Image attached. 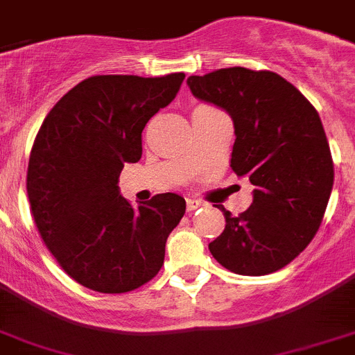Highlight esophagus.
<instances>
[{
  "instance_id": "34e87169",
  "label": "esophagus",
  "mask_w": 355,
  "mask_h": 355,
  "mask_svg": "<svg viewBox=\"0 0 355 355\" xmlns=\"http://www.w3.org/2000/svg\"><path fill=\"white\" fill-rule=\"evenodd\" d=\"M202 207V202L198 201V199H187V208H189V211H193V210H198V208Z\"/></svg>"
}]
</instances>
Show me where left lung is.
Returning <instances> with one entry per match:
<instances>
[{
	"mask_svg": "<svg viewBox=\"0 0 355 355\" xmlns=\"http://www.w3.org/2000/svg\"><path fill=\"white\" fill-rule=\"evenodd\" d=\"M196 98L232 116V168L248 178L253 202L241 215L224 207L226 226L208 244L230 271L262 277L286 268L316 235L334 165L322 120L313 104L272 71L224 68L187 80Z\"/></svg>",
	"mask_w": 355,
	"mask_h": 355,
	"instance_id": "1",
	"label": "left lung"
}]
</instances>
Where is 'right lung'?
Wrapping results in <instances>:
<instances>
[{"instance_id": "1", "label": "right lung", "mask_w": 355, "mask_h": 355, "mask_svg": "<svg viewBox=\"0 0 355 355\" xmlns=\"http://www.w3.org/2000/svg\"><path fill=\"white\" fill-rule=\"evenodd\" d=\"M183 78L89 77L53 105L35 136L26 174L33 220L51 255L87 289L127 293L162 269L187 202L166 192L135 208L118 178L123 163L140 162L145 123Z\"/></svg>"}]
</instances>
